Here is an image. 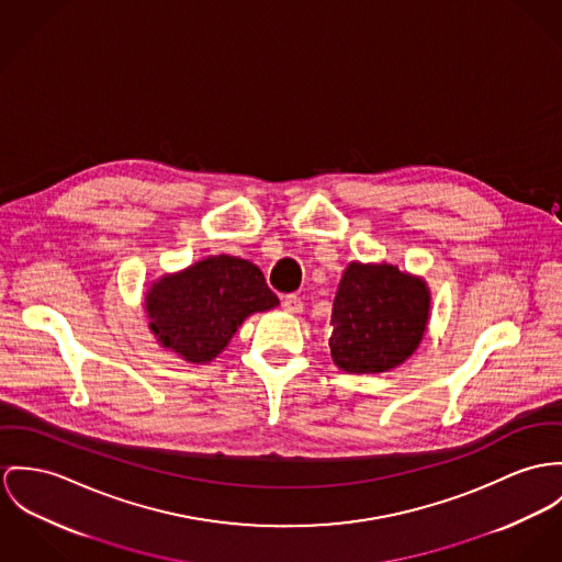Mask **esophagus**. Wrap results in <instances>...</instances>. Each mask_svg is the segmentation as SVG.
<instances>
[{
	"label": "esophagus",
	"mask_w": 562,
	"mask_h": 562,
	"mask_svg": "<svg viewBox=\"0 0 562 562\" xmlns=\"http://www.w3.org/2000/svg\"><path fill=\"white\" fill-rule=\"evenodd\" d=\"M282 307H284V312H289V314H300V312H303V303L297 295H286V297L282 300Z\"/></svg>",
	"instance_id": "1"
}]
</instances>
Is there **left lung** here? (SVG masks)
Returning <instances> with one entry per match:
<instances>
[{
  "mask_svg": "<svg viewBox=\"0 0 562 562\" xmlns=\"http://www.w3.org/2000/svg\"><path fill=\"white\" fill-rule=\"evenodd\" d=\"M430 318L428 284L387 262H350L331 310V359L350 374H379L422 345Z\"/></svg>",
  "mask_w": 562,
  "mask_h": 562,
  "instance_id": "8db88e82",
  "label": "left lung"
}]
</instances>
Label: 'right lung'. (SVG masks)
Returning a JSON list of instances; mask_svg holds the SVG:
<instances>
[{
  "instance_id": "1",
  "label": "right lung",
  "mask_w": 562,
  "mask_h": 562,
  "mask_svg": "<svg viewBox=\"0 0 562 562\" xmlns=\"http://www.w3.org/2000/svg\"><path fill=\"white\" fill-rule=\"evenodd\" d=\"M278 303L255 262L228 255L162 276L145 295L151 334L190 363L216 359L250 314Z\"/></svg>"
}]
</instances>
